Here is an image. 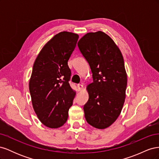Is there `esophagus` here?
<instances>
[{
  "instance_id": "34e87169",
  "label": "esophagus",
  "mask_w": 159,
  "mask_h": 159,
  "mask_svg": "<svg viewBox=\"0 0 159 159\" xmlns=\"http://www.w3.org/2000/svg\"><path fill=\"white\" fill-rule=\"evenodd\" d=\"M84 88V85L82 84H78V91H81Z\"/></svg>"
}]
</instances>
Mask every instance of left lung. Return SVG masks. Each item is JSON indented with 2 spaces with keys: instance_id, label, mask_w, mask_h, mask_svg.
I'll use <instances>...</instances> for the list:
<instances>
[{
  "instance_id": "8db88e82",
  "label": "left lung",
  "mask_w": 159,
  "mask_h": 159,
  "mask_svg": "<svg viewBox=\"0 0 159 159\" xmlns=\"http://www.w3.org/2000/svg\"><path fill=\"white\" fill-rule=\"evenodd\" d=\"M78 46L93 80L87 87L85 117L91 126L103 129L116 121L125 102L127 77L123 57L114 41L102 31L86 34Z\"/></svg>"
}]
</instances>
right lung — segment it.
<instances>
[{
  "instance_id": "obj_1",
  "label": "right lung",
  "mask_w": 159,
  "mask_h": 159,
  "mask_svg": "<svg viewBox=\"0 0 159 159\" xmlns=\"http://www.w3.org/2000/svg\"><path fill=\"white\" fill-rule=\"evenodd\" d=\"M79 36L69 32L57 34L48 42L33 66L29 90L34 110L45 126L56 129L66 122L75 93L69 81L68 60Z\"/></svg>"
}]
</instances>
